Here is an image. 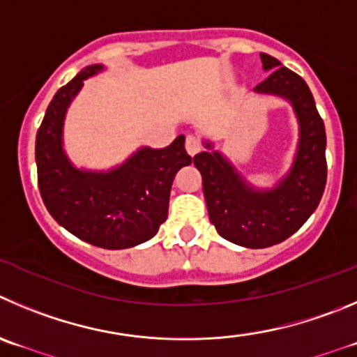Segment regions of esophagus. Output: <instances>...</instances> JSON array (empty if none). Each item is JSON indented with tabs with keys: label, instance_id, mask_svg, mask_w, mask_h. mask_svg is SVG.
Wrapping results in <instances>:
<instances>
[{
	"label": "esophagus",
	"instance_id": "34e87169",
	"mask_svg": "<svg viewBox=\"0 0 357 357\" xmlns=\"http://www.w3.org/2000/svg\"><path fill=\"white\" fill-rule=\"evenodd\" d=\"M185 148H186V151H188L190 156L197 155V153L202 149L201 139L195 137V135H188V137H186V142H185Z\"/></svg>",
	"mask_w": 357,
	"mask_h": 357
}]
</instances>
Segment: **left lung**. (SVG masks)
Here are the masks:
<instances>
[{"label": "left lung", "instance_id": "1", "mask_svg": "<svg viewBox=\"0 0 357 357\" xmlns=\"http://www.w3.org/2000/svg\"><path fill=\"white\" fill-rule=\"evenodd\" d=\"M261 59L268 77L254 93L287 100L298 118V148L287 174L273 188H257L211 141L194 156L211 224L222 238L245 248H268L294 234L317 209L328 176L324 123L310 88L273 56L261 52Z\"/></svg>", "mask_w": 357, "mask_h": 357}]
</instances>
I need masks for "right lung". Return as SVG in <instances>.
<instances>
[{
    "mask_svg": "<svg viewBox=\"0 0 357 357\" xmlns=\"http://www.w3.org/2000/svg\"><path fill=\"white\" fill-rule=\"evenodd\" d=\"M103 70V65L86 66L56 93L36 133L35 160L40 195L52 218L82 241L123 250L158 232L167 218L176 172L190 165L192 156L179 135L167 148L142 146L109 171L73 165L63 148L66 111L86 79Z\"/></svg>",
    "mask_w": 357,
    "mask_h": 357,
    "instance_id": "right-lung-1",
    "label": "right lung"
}]
</instances>
